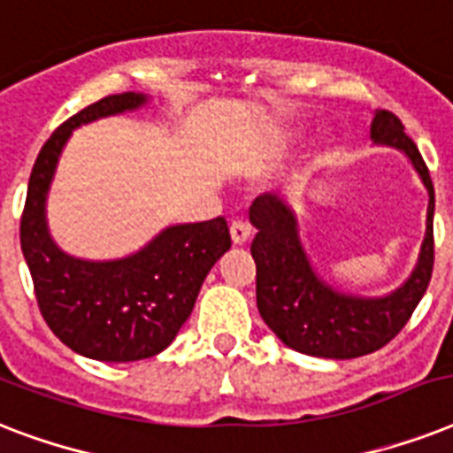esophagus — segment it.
<instances>
[{
    "instance_id": "1",
    "label": "esophagus",
    "mask_w": 453,
    "mask_h": 453,
    "mask_svg": "<svg viewBox=\"0 0 453 453\" xmlns=\"http://www.w3.org/2000/svg\"><path fill=\"white\" fill-rule=\"evenodd\" d=\"M230 237H233V242L237 247H242V244H247L249 237H251V227H249V223H244V220H233V226H230Z\"/></svg>"
}]
</instances>
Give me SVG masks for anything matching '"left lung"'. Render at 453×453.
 Here are the masks:
<instances>
[{
  "mask_svg": "<svg viewBox=\"0 0 453 453\" xmlns=\"http://www.w3.org/2000/svg\"><path fill=\"white\" fill-rule=\"evenodd\" d=\"M369 136L376 145L397 148L411 159L428 190V216L418 261L407 282L386 296H355L334 289L312 268L298 237L296 213L280 195L265 192L254 199L249 220L258 230L251 242L256 261V305L291 350L324 359H352L390 343L428 289L435 261L433 213L435 190L428 166L416 143L393 112L376 110Z\"/></svg>",
  "mask_w": 453,
  "mask_h": 453,
  "instance_id": "8db88e82",
  "label": "left lung"
}]
</instances>
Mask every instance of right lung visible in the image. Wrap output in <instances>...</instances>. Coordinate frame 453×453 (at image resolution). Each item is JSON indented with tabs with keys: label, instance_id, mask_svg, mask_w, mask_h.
<instances>
[{
	"label": "right lung",
	"instance_id": "right-lung-1",
	"mask_svg": "<svg viewBox=\"0 0 453 453\" xmlns=\"http://www.w3.org/2000/svg\"><path fill=\"white\" fill-rule=\"evenodd\" d=\"M145 94L108 96L46 141L32 166L20 219V249L49 329L84 357L136 362L159 355L190 317L202 282L230 249L223 216L164 227L143 249L115 261L65 254L46 226V195L67 138L81 124L143 108Z\"/></svg>",
	"mask_w": 453,
	"mask_h": 453
}]
</instances>
